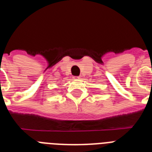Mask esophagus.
I'll use <instances>...</instances> for the list:
<instances>
[{"label":"esophagus","mask_w":152,"mask_h":152,"mask_svg":"<svg viewBox=\"0 0 152 152\" xmlns=\"http://www.w3.org/2000/svg\"><path fill=\"white\" fill-rule=\"evenodd\" d=\"M74 78H75V79H79V78H80V77H74Z\"/></svg>","instance_id":"34e87169"}]
</instances>
